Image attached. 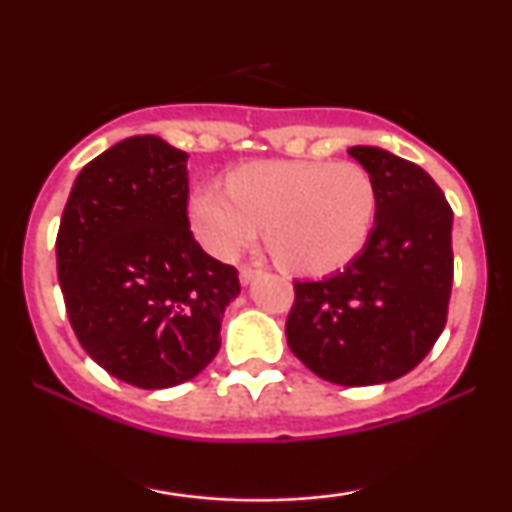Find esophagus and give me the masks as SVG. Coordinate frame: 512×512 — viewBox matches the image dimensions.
Returning <instances> with one entry per match:
<instances>
[{
    "mask_svg": "<svg viewBox=\"0 0 512 512\" xmlns=\"http://www.w3.org/2000/svg\"><path fill=\"white\" fill-rule=\"evenodd\" d=\"M257 274H260V269H252V267H240V284H243V286L252 284V279H255Z\"/></svg>",
    "mask_w": 512,
    "mask_h": 512,
    "instance_id": "1",
    "label": "esophagus"
}]
</instances>
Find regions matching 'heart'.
I'll use <instances>...</instances> for the list:
<instances>
[{"label": "heart", "mask_w": 512, "mask_h": 512, "mask_svg": "<svg viewBox=\"0 0 512 512\" xmlns=\"http://www.w3.org/2000/svg\"><path fill=\"white\" fill-rule=\"evenodd\" d=\"M378 216V187L351 161H257L228 175V190L202 185L190 197V226L202 248L236 260L264 226L281 267L322 276L366 248Z\"/></svg>", "instance_id": "heart-1"}]
</instances>
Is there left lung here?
<instances>
[{"instance_id": "obj_1", "label": "left lung", "mask_w": 512, "mask_h": 512, "mask_svg": "<svg viewBox=\"0 0 512 512\" xmlns=\"http://www.w3.org/2000/svg\"><path fill=\"white\" fill-rule=\"evenodd\" d=\"M378 187L366 248L342 272L293 281L286 342L305 368L344 387L402 378L433 349L452 291V209L436 180L378 146H351Z\"/></svg>"}]
</instances>
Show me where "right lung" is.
Segmentation results:
<instances>
[{
  "mask_svg": "<svg viewBox=\"0 0 512 512\" xmlns=\"http://www.w3.org/2000/svg\"><path fill=\"white\" fill-rule=\"evenodd\" d=\"M187 154L122 139L76 175L57 231V276L86 354L122 383L163 390L219 354L236 267L207 255L187 219Z\"/></svg>",
  "mask_w": 512,
  "mask_h": 512,
  "instance_id": "obj_1",
  "label": "right lung"
}]
</instances>
